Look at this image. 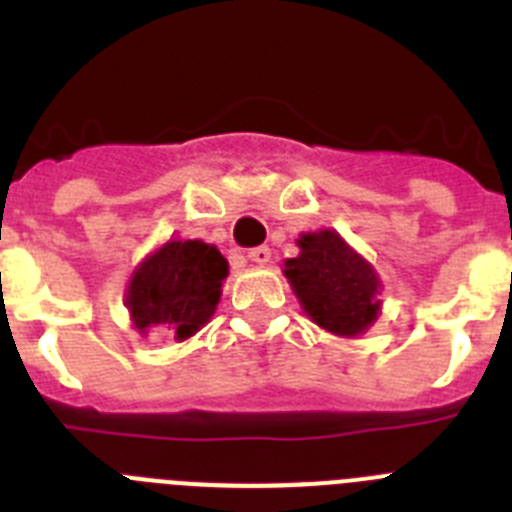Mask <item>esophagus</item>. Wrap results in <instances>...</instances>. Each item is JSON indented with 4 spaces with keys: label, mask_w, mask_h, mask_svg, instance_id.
<instances>
[{
    "label": "esophagus",
    "mask_w": 512,
    "mask_h": 512,
    "mask_svg": "<svg viewBox=\"0 0 512 512\" xmlns=\"http://www.w3.org/2000/svg\"><path fill=\"white\" fill-rule=\"evenodd\" d=\"M248 259H251L253 264H259V266L269 264L271 248H269V246H256V248H251V251H248Z\"/></svg>",
    "instance_id": "esophagus-1"
}]
</instances>
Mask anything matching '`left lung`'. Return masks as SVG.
<instances>
[{"label": "left lung", "instance_id": "obj_1", "mask_svg": "<svg viewBox=\"0 0 512 512\" xmlns=\"http://www.w3.org/2000/svg\"><path fill=\"white\" fill-rule=\"evenodd\" d=\"M300 256L284 261V277L315 325L343 338L364 333L377 320L382 282L377 271L336 230L302 233Z\"/></svg>", "mask_w": 512, "mask_h": 512}]
</instances>
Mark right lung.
<instances>
[{"label": "right lung", "instance_id": "right-lung-1", "mask_svg": "<svg viewBox=\"0 0 512 512\" xmlns=\"http://www.w3.org/2000/svg\"><path fill=\"white\" fill-rule=\"evenodd\" d=\"M228 261L205 241H169L133 271L125 305L140 333L161 325L187 341L212 318Z\"/></svg>", "mask_w": 512, "mask_h": 512}]
</instances>
